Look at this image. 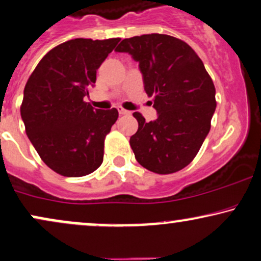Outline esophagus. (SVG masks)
Segmentation results:
<instances>
[{"label":"esophagus","mask_w":261,"mask_h":261,"mask_svg":"<svg viewBox=\"0 0 261 261\" xmlns=\"http://www.w3.org/2000/svg\"><path fill=\"white\" fill-rule=\"evenodd\" d=\"M118 112H119L120 115H128V114H130V112L126 111V110H124L123 107H118Z\"/></svg>","instance_id":"1"}]
</instances>
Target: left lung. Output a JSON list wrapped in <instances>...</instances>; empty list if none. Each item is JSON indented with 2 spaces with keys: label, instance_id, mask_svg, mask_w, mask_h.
<instances>
[{
  "label": "left lung",
  "instance_id": "obj_1",
  "mask_svg": "<svg viewBox=\"0 0 261 261\" xmlns=\"http://www.w3.org/2000/svg\"><path fill=\"white\" fill-rule=\"evenodd\" d=\"M115 51L128 53L138 62L144 90L158 112L149 123L134 113L138 130L130 146L138 164L159 174L184 169L208 135L217 106L216 88L203 62L189 44L169 35L125 38Z\"/></svg>",
  "mask_w": 261,
  "mask_h": 261
}]
</instances>
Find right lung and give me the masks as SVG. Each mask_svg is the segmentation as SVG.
Wrapping results in <instances>:
<instances>
[{
    "label": "right lung",
    "mask_w": 261,
    "mask_h": 261,
    "mask_svg": "<svg viewBox=\"0 0 261 261\" xmlns=\"http://www.w3.org/2000/svg\"><path fill=\"white\" fill-rule=\"evenodd\" d=\"M120 38H75L49 50L30 75L20 114L41 159L65 177H83L103 161L105 138L118 111L94 110L84 96Z\"/></svg>",
    "instance_id": "1"
}]
</instances>
